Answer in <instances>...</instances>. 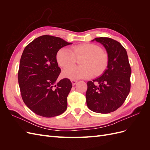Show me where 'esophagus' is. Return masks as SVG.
<instances>
[{
    "instance_id": "esophagus-1",
    "label": "esophagus",
    "mask_w": 150,
    "mask_h": 150,
    "mask_svg": "<svg viewBox=\"0 0 150 150\" xmlns=\"http://www.w3.org/2000/svg\"><path fill=\"white\" fill-rule=\"evenodd\" d=\"M77 82H78V81H77L76 80H71V83H72V86H74L77 83Z\"/></svg>"
}]
</instances>
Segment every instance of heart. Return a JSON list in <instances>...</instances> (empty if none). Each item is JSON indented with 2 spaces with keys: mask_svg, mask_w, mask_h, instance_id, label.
Masks as SVG:
<instances>
[{
  "mask_svg": "<svg viewBox=\"0 0 150 150\" xmlns=\"http://www.w3.org/2000/svg\"><path fill=\"white\" fill-rule=\"evenodd\" d=\"M84 56L81 62V67L69 66L74 64L76 57ZM56 59L62 67H67L62 71L65 78L75 80L88 79L94 75L101 74L105 69L108 63L106 54L101 52V49L93 44H83L74 46L72 50L67 47H62L59 50Z\"/></svg>",
  "mask_w": 150,
  "mask_h": 150,
  "instance_id": "heart-1",
  "label": "heart"
}]
</instances>
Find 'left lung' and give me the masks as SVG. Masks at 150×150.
<instances>
[{
    "mask_svg": "<svg viewBox=\"0 0 150 150\" xmlns=\"http://www.w3.org/2000/svg\"><path fill=\"white\" fill-rule=\"evenodd\" d=\"M93 40L105 47L108 61L104 73L88 82L86 103L90 110L107 114L118 109L129 94L131 69L126 49L119 42L103 37Z\"/></svg>",
    "mask_w": 150,
    "mask_h": 150,
    "instance_id": "8db88e82",
    "label": "left lung"
}]
</instances>
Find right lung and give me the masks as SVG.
Instances as JSON below:
<instances>
[{
	"label": "right lung",
	"instance_id": "1",
	"mask_svg": "<svg viewBox=\"0 0 150 150\" xmlns=\"http://www.w3.org/2000/svg\"><path fill=\"white\" fill-rule=\"evenodd\" d=\"M71 44L44 35L33 40L22 52L18 71L21 94L36 115L51 117L66 110L72 83L67 78L56 81L61 72L56 55L61 48Z\"/></svg>",
	"mask_w": 150,
	"mask_h": 150
}]
</instances>
